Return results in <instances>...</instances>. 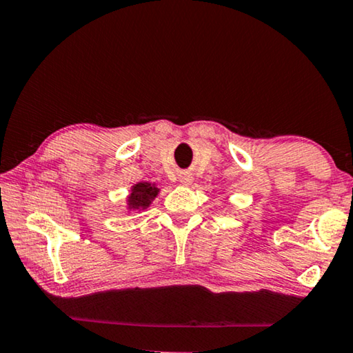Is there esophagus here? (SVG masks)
Listing matches in <instances>:
<instances>
[{
	"instance_id": "1",
	"label": "esophagus",
	"mask_w": 353,
	"mask_h": 353,
	"mask_svg": "<svg viewBox=\"0 0 353 353\" xmlns=\"http://www.w3.org/2000/svg\"><path fill=\"white\" fill-rule=\"evenodd\" d=\"M181 182L182 183H190V182H192V179H190V176H185V177H182Z\"/></svg>"
}]
</instances>
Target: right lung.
Listing matches in <instances>:
<instances>
[{"label": "right lung", "mask_w": 353, "mask_h": 353, "mask_svg": "<svg viewBox=\"0 0 353 353\" xmlns=\"http://www.w3.org/2000/svg\"><path fill=\"white\" fill-rule=\"evenodd\" d=\"M157 193H159V188L152 183L139 182L133 187L130 196H128V207L130 209H146L150 201L157 196Z\"/></svg>", "instance_id": "right-lung-1"}]
</instances>
